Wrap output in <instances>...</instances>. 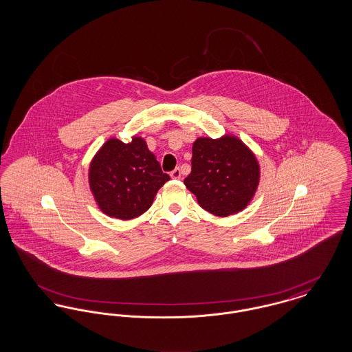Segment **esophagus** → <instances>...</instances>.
Segmentation results:
<instances>
[{
	"label": "esophagus",
	"mask_w": 352,
	"mask_h": 352,
	"mask_svg": "<svg viewBox=\"0 0 352 352\" xmlns=\"http://www.w3.org/2000/svg\"><path fill=\"white\" fill-rule=\"evenodd\" d=\"M170 177H171L173 179H181V170H179V168L173 170V171L170 173Z\"/></svg>",
	"instance_id": "34e87169"
}]
</instances>
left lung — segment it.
Wrapping results in <instances>:
<instances>
[{
	"mask_svg": "<svg viewBox=\"0 0 352 352\" xmlns=\"http://www.w3.org/2000/svg\"><path fill=\"white\" fill-rule=\"evenodd\" d=\"M260 174L256 154L237 135L199 137L192 144L191 173L184 184L206 211L226 218L251 203Z\"/></svg>",
	"mask_w": 352,
	"mask_h": 352,
	"instance_id": "1",
	"label": "left lung"
}]
</instances>
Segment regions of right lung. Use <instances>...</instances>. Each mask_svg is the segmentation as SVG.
Listing matches in <instances>:
<instances>
[{"label":"right lung","mask_w":352,"mask_h":352,"mask_svg":"<svg viewBox=\"0 0 352 352\" xmlns=\"http://www.w3.org/2000/svg\"><path fill=\"white\" fill-rule=\"evenodd\" d=\"M168 179L140 135H133L128 144L115 137L108 138L88 168L89 190L101 212L121 220L148 211Z\"/></svg>","instance_id":"add662e5"}]
</instances>
